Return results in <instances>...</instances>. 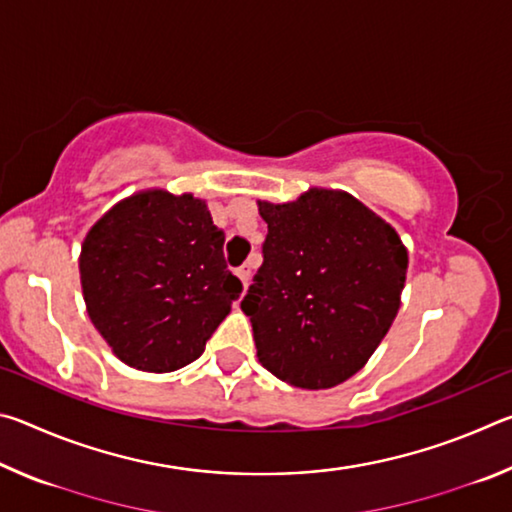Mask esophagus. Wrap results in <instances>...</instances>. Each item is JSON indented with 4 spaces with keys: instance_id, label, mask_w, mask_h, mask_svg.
I'll return each mask as SVG.
<instances>
[{
    "instance_id": "1",
    "label": "esophagus",
    "mask_w": 512,
    "mask_h": 512,
    "mask_svg": "<svg viewBox=\"0 0 512 512\" xmlns=\"http://www.w3.org/2000/svg\"><path fill=\"white\" fill-rule=\"evenodd\" d=\"M237 277H239L241 284H244V289H246L248 282H250V266H239L237 268Z\"/></svg>"
}]
</instances>
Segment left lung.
<instances>
[{
    "label": "left lung",
    "mask_w": 512,
    "mask_h": 512,
    "mask_svg": "<svg viewBox=\"0 0 512 512\" xmlns=\"http://www.w3.org/2000/svg\"><path fill=\"white\" fill-rule=\"evenodd\" d=\"M268 223L241 309L257 357L291 386L332 388L363 368L400 309L409 255L397 232L357 198L311 189L259 203Z\"/></svg>",
    "instance_id": "8db88e82"
}]
</instances>
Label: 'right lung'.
I'll return each instance as SVG.
<instances>
[{
	"label": "right lung",
	"mask_w": 512,
	"mask_h": 512,
	"mask_svg": "<svg viewBox=\"0 0 512 512\" xmlns=\"http://www.w3.org/2000/svg\"><path fill=\"white\" fill-rule=\"evenodd\" d=\"M225 232L192 194H135L92 225L81 284L94 327L137 370L196 361L244 291L223 257Z\"/></svg>",
	"instance_id": "add662e5"
}]
</instances>
